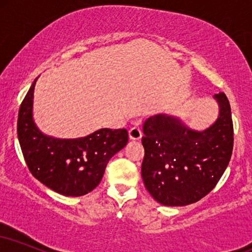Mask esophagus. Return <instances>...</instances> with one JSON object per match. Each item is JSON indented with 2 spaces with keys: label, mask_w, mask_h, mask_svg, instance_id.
<instances>
[{
  "label": "esophagus",
  "mask_w": 252,
  "mask_h": 252,
  "mask_svg": "<svg viewBox=\"0 0 252 252\" xmlns=\"http://www.w3.org/2000/svg\"><path fill=\"white\" fill-rule=\"evenodd\" d=\"M129 138L132 141H138L141 137H142V131L138 126H132L131 129L129 130Z\"/></svg>",
  "instance_id": "34e87169"
}]
</instances>
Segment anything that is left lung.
<instances>
[{"label": "left lung", "instance_id": "8db88e82", "mask_svg": "<svg viewBox=\"0 0 252 252\" xmlns=\"http://www.w3.org/2000/svg\"><path fill=\"white\" fill-rule=\"evenodd\" d=\"M216 122L204 130L190 129L180 117L150 116L143 123L144 186L164 206H185L215 189L230 162L233 148L231 108L224 92Z\"/></svg>", "mask_w": 252, "mask_h": 252}]
</instances>
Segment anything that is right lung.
Masks as SVG:
<instances>
[{
	"mask_svg": "<svg viewBox=\"0 0 252 252\" xmlns=\"http://www.w3.org/2000/svg\"><path fill=\"white\" fill-rule=\"evenodd\" d=\"M32 84L20 106L17 137L28 168L35 179L66 196H80L96 189L109 160L128 143L126 129L96 130L79 138H57L37 128L33 118Z\"/></svg>",
	"mask_w": 252,
	"mask_h": 252,
	"instance_id": "obj_1",
	"label": "right lung"
}]
</instances>
